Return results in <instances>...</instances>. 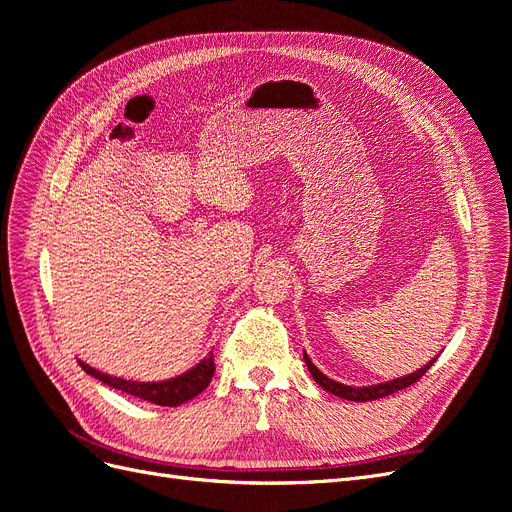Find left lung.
<instances>
[{"label": "left lung", "mask_w": 512, "mask_h": 512, "mask_svg": "<svg viewBox=\"0 0 512 512\" xmlns=\"http://www.w3.org/2000/svg\"><path fill=\"white\" fill-rule=\"evenodd\" d=\"M303 359H305V365L309 369V374H312V378L322 386L324 391H329V393L342 397V399H348V401H374V399H380V397H386V395H393V393H397L401 389H406V386L414 384L416 380H421L427 374V369L433 363H436V359H433L425 367L416 369L414 374H410V376L397 378V380H391V382H382V384H376V386H346V384H339V382L324 376L322 371L312 363V359H309L305 352H303Z\"/></svg>", "instance_id": "1"}]
</instances>
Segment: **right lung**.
I'll return each mask as SVG.
<instances>
[{"mask_svg":"<svg viewBox=\"0 0 512 512\" xmlns=\"http://www.w3.org/2000/svg\"><path fill=\"white\" fill-rule=\"evenodd\" d=\"M79 365L87 371L89 376H94L100 382L113 386V389L134 395V397H141L156 406H179V404H183V401L194 399L198 393H203L207 389L211 378H213V371H215L213 356H207L205 361H200L194 369L188 371V374L170 378L164 382H132V380H123V378L102 374V371L89 367L83 361H79Z\"/></svg>","mask_w":512,"mask_h":512,"instance_id":"obj_1","label":"right lung"}]
</instances>
